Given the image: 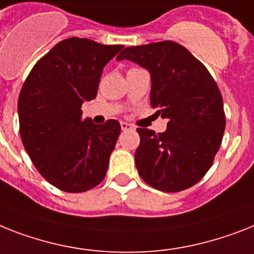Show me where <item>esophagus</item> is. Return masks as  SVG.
<instances>
[{"label": "esophagus", "instance_id": "obj_1", "mask_svg": "<svg viewBox=\"0 0 254 254\" xmlns=\"http://www.w3.org/2000/svg\"><path fill=\"white\" fill-rule=\"evenodd\" d=\"M121 128H122L123 131H128V129H132L133 127H132V125H129V123L127 122H121Z\"/></svg>", "mask_w": 254, "mask_h": 254}]
</instances>
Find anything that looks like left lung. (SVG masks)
<instances>
[{
	"instance_id": "1",
	"label": "left lung",
	"mask_w": 254,
	"mask_h": 254,
	"mask_svg": "<svg viewBox=\"0 0 254 254\" xmlns=\"http://www.w3.org/2000/svg\"><path fill=\"white\" fill-rule=\"evenodd\" d=\"M123 60L149 71L150 105L169 119L162 133L137 128L135 162L140 177L163 192L192 187L213 165L225 132L217 83L200 61L174 41L126 48L117 57Z\"/></svg>"
}]
</instances>
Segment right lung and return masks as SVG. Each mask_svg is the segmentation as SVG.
<instances>
[{"label": "right lung", "instance_id": "add662e5", "mask_svg": "<svg viewBox=\"0 0 254 254\" xmlns=\"http://www.w3.org/2000/svg\"><path fill=\"white\" fill-rule=\"evenodd\" d=\"M123 45L70 37L37 61L18 100L23 145L39 173L58 190L79 193L104 180L121 125L81 118L97 96L102 70Z\"/></svg>", "mask_w": 254, "mask_h": 254}]
</instances>
